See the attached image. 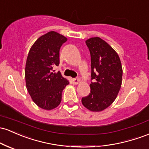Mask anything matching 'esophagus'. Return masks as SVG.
Returning a JSON list of instances; mask_svg holds the SVG:
<instances>
[{"label": "esophagus", "instance_id": "esophagus-1", "mask_svg": "<svg viewBox=\"0 0 149 149\" xmlns=\"http://www.w3.org/2000/svg\"><path fill=\"white\" fill-rule=\"evenodd\" d=\"M71 83L74 85H77L80 83V79H78V78H72Z\"/></svg>", "mask_w": 149, "mask_h": 149}]
</instances>
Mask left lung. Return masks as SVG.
<instances>
[{"label":"left lung","mask_w":149,"mask_h":149,"mask_svg":"<svg viewBox=\"0 0 149 149\" xmlns=\"http://www.w3.org/2000/svg\"><path fill=\"white\" fill-rule=\"evenodd\" d=\"M91 53V93L81 101L92 112H100L108 107L117 97L122 86V67L117 52L100 37L86 41Z\"/></svg>","instance_id":"obj_1"}]
</instances>
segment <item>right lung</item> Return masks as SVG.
I'll return each instance as SVG.
<instances>
[{
  "label": "right lung",
  "instance_id": "add662e5",
  "mask_svg": "<svg viewBox=\"0 0 149 149\" xmlns=\"http://www.w3.org/2000/svg\"><path fill=\"white\" fill-rule=\"evenodd\" d=\"M67 41L51 31L41 36L29 49L26 61L25 82L32 100L40 108L50 110L61 101L62 91L69 82L53 68L59 65V50Z\"/></svg>",
  "mask_w": 149,
  "mask_h": 149
}]
</instances>
